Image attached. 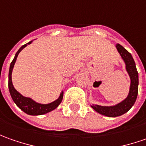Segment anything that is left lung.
<instances>
[{"instance_id": "left-lung-1", "label": "left lung", "mask_w": 146, "mask_h": 146, "mask_svg": "<svg viewBox=\"0 0 146 146\" xmlns=\"http://www.w3.org/2000/svg\"><path fill=\"white\" fill-rule=\"evenodd\" d=\"M116 48L118 50L119 55L123 60L126 70L128 72L129 78L131 80L130 88L127 98L122 102L119 103L115 106H100V105H91V108H93L95 111L98 113L106 115L108 117H116L122 115L124 113L128 111L134 105L136 102V99L138 94V73L136 68V64L133 60V56L128 51L121 46L120 44H116Z\"/></svg>"}]
</instances>
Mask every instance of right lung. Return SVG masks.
<instances>
[{"mask_svg":"<svg viewBox=\"0 0 146 146\" xmlns=\"http://www.w3.org/2000/svg\"><path fill=\"white\" fill-rule=\"evenodd\" d=\"M32 43V41L29 42L27 44H24L21 48H19L17 53L15 54V56L13 58V61L10 64V67H9V93L10 95L13 98V102L15 104L20 108L22 111H23L25 113L31 115H43V114L48 113L53 111L54 109L57 108L60 105V103H61L62 98H63L64 92L62 91L60 97L52 103H48V104H41V103H36L35 101H34L31 98L27 97H24L21 94L18 92L15 88L13 87V83H12V72H13V66L14 64L16 62V60L18 57L19 52L23 50V48H26L27 46V44H31Z\"/></svg>","mask_w":146,"mask_h":146,"instance_id":"add662e5","label":"right lung"}]
</instances>
